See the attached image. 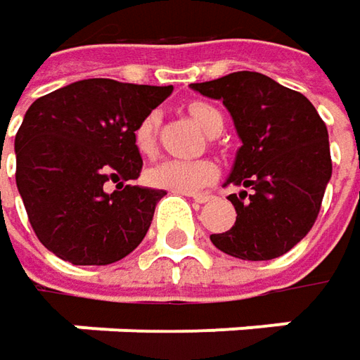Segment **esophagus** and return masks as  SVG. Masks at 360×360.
<instances>
[{
  "instance_id": "esophagus-1",
  "label": "esophagus",
  "mask_w": 360,
  "mask_h": 360,
  "mask_svg": "<svg viewBox=\"0 0 360 360\" xmlns=\"http://www.w3.org/2000/svg\"><path fill=\"white\" fill-rule=\"evenodd\" d=\"M189 197L193 199V201H197V203H205V201H210L211 195H207V193H189Z\"/></svg>"
}]
</instances>
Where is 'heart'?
<instances>
[{"label": "heart", "instance_id": "heart-1", "mask_svg": "<svg viewBox=\"0 0 360 360\" xmlns=\"http://www.w3.org/2000/svg\"><path fill=\"white\" fill-rule=\"evenodd\" d=\"M189 115L193 117L201 129L211 133L217 124L224 127V118L219 110L205 102H191L189 104ZM161 117L159 112H149L141 122L134 127L133 143L134 149L141 155H150L157 145V131H159ZM217 169L207 159H161L147 169L145 179L150 187L167 189L173 193H193L203 189L215 179Z\"/></svg>", "mask_w": 360, "mask_h": 360}]
</instances>
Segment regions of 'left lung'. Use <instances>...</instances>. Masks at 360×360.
<instances>
[{"label":"left lung","instance_id":"8db88e82","mask_svg":"<svg viewBox=\"0 0 360 360\" xmlns=\"http://www.w3.org/2000/svg\"><path fill=\"white\" fill-rule=\"evenodd\" d=\"M191 88L229 110L242 147L226 185L252 189L227 197L236 224L211 233V242L240 259L284 256L314 226L333 175L324 120L304 94L259 72H233Z\"/></svg>","mask_w":360,"mask_h":360}]
</instances>
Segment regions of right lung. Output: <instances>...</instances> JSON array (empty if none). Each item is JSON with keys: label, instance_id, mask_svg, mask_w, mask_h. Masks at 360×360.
Listing matches in <instances>:
<instances>
[{"label": "right lung", "instance_id": "right-lung-1", "mask_svg": "<svg viewBox=\"0 0 360 360\" xmlns=\"http://www.w3.org/2000/svg\"><path fill=\"white\" fill-rule=\"evenodd\" d=\"M173 86L88 78L34 102L15 134V183L38 240L74 266L129 256L149 231L163 189L141 175L134 127ZM115 182L112 194L105 183Z\"/></svg>", "mask_w": 360, "mask_h": 360}]
</instances>
